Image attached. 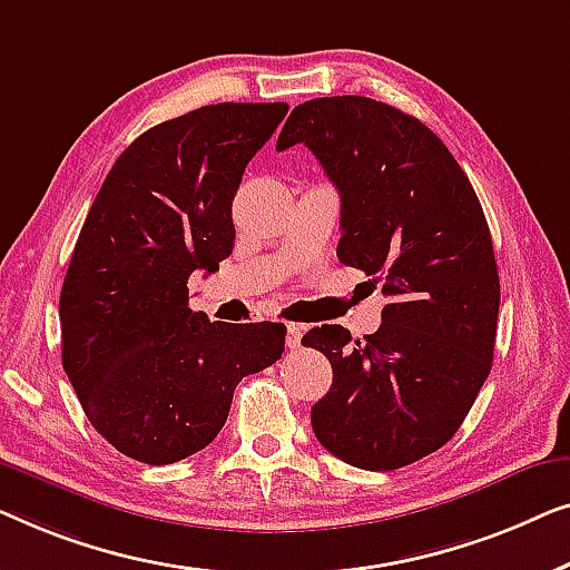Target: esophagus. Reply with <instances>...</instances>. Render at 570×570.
Listing matches in <instances>:
<instances>
[{
	"label": "esophagus",
	"mask_w": 570,
	"mask_h": 570,
	"mask_svg": "<svg viewBox=\"0 0 570 570\" xmlns=\"http://www.w3.org/2000/svg\"><path fill=\"white\" fill-rule=\"evenodd\" d=\"M302 335H304V327L302 325H286V346L288 348H299L302 346Z\"/></svg>",
	"instance_id": "obj_1"
}]
</instances>
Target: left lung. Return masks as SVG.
<instances>
[{"mask_svg":"<svg viewBox=\"0 0 570 570\" xmlns=\"http://www.w3.org/2000/svg\"><path fill=\"white\" fill-rule=\"evenodd\" d=\"M294 144L341 194V263L390 296L364 341L351 343L341 325L302 338L333 366L312 431L354 468H405L456 434L491 374L501 299L491 229L452 151L387 102H302L276 149Z\"/></svg>","mask_w":570,"mask_h":570,"instance_id":"1","label":"left lung"}]
</instances>
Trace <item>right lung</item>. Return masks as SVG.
<instances>
[{
  "label": "right lung",
  "instance_id": "obj_1",
  "mask_svg": "<svg viewBox=\"0 0 570 570\" xmlns=\"http://www.w3.org/2000/svg\"><path fill=\"white\" fill-rule=\"evenodd\" d=\"M286 102H219L128 144L82 224L61 286V362L85 415L147 464L219 434L237 382L278 362L284 323H208L188 307L194 271L235 245L232 202Z\"/></svg>",
  "mask_w": 570,
  "mask_h": 570
}]
</instances>
